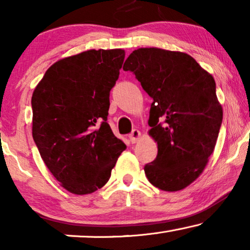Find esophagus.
<instances>
[{
  "label": "esophagus",
  "instance_id": "obj_1",
  "mask_svg": "<svg viewBox=\"0 0 250 250\" xmlns=\"http://www.w3.org/2000/svg\"><path fill=\"white\" fill-rule=\"evenodd\" d=\"M140 136H141V132L139 129H133L131 134H129V140H131L132 143H136L140 139Z\"/></svg>",
  "mask_w": 250,
  "mask_h": 250
}]
</instances>
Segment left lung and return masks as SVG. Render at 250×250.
Listing matches in <instances>:
<instances>
[{"label": "left lung", "instance_id": "left-lung-1", "mask_svg": "<svg viewBox=\"0 0 250 250\" xmlns=\"http://www.w3.org/2000/svg\"><path fill=\"white\" fill-rule=\"evenodd\" d=\"M123 69L153 99L149 135L158 153L146 176L160 190L184 189L204 172L223 119L214 77L189 54L158 47L133 51Z\"/></svg>", "mask_w": 250, "mask_h": 250}]
</instances>
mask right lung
Returning a JSON list of instances; mask_svg holds the SVG:
<instances>
[{"mask_svg": "<svg viewBox=\"0 0 250 250\" xmlns=\"http://www.w3.org/2000/svg\"><path fill=\"white\" fill-rule=\"evenodd\" d=\"M125 51L87 50L54 62L32 97L33 139L60 186L88 194L108 182L126 149L107 123Z\"/></svg>", "mask_w": 250, "mask_h": 250, "instance_id": "1", "label": "right lung"}]
</instances>
